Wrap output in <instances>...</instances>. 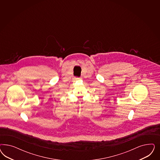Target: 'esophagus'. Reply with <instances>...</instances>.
Instances as JSON below:
<instances>
[{"label": "esophagus", "mask_w": 160, "mask_h": 160, "mask_svg": "<svg viewBox=\"0 0 160 160\" xmlns=\"http://www.w3.org/2000/svg\"><path fill=\"white\" fill-rule=\"evenodd\" d=\"M79 78H74V79H75V80H78V79H79Z\"/></svg>", "instance_id": "34e87169"}]
</instances>
